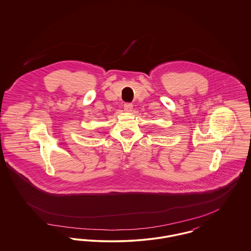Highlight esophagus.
Masks as SVG:
<instances>
[{
	"label": "esophagus",
	"mask_w": 251,
	"mask_h": 251,
	"mask_svg": "<svg viewBox=\"0 0 251 251\" xmlns=\"http://www.w3.org/2000/svg\"><path fill=\"white\" fill-rule=\"evenodd\" d=\"M131 110H132V104L131 103H125L124 104V111L125 112L129 113V112H131Z\"/></svg>",
	"instance_id": "1"
}]
</instances>
